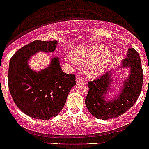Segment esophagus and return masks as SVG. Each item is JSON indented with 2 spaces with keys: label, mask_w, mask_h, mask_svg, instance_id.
<instances>
[{
  "label": "esophagus",
  "mask_w": 149,
  "mask_h": 149,
  "mask_svg": "<svg viewBox=\"0 0 149 149\" xmlns=\"http://www.w3.org/2000/svg\"><path fill=\"white\" fill-rule=\"evenodd\" d=\"M76 81H77V83H82V82L84 81V79L81 78L80 76H77V77H76Z\"/></svg>",
  "instance_id": "1"
}]
</instances>
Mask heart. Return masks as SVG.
Wrapping results in <instances>:
<instances>
[{
	"instance_id": "heart-1",
	"label": "heart",
	"mask_w": 149,
	"mask_h": 149,
	"mask_svg": "<svg viewBox=\"0 0 149 149\" xmlns=\"http://www.w3.org/2000/svg\"><path fill=\"white\" fill-rule=\"evenodd\" d=\"M105 45L96 44L80 46L73 52L69 61L73 63L86 65V75L91 78L98 77L105 72L113 61V53Z\"/></svg>"
}]
</instances>
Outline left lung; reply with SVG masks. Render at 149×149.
Here are the masks:
<instances>
[{"mask_svg": "<svg viewBox=\"0 0 149 149\" xmlns=\"http://www.w3.org/2000/svg\"><path fill=\"white\" fill-rule=\"evenodd\" d=\"M125 67L130 68L129 77L124 81L118 95L111 100H106L112 80L111 72L88 83L86 106L97 119L109 120L119 117L131 109L138 99L143 86V72L140 55L133 48L128 49L127 56L119 68Z\"/></svg>", "mask_w": 149, "mask_h": 149, "instance_id": "1", "label": "left lung"}]
</instances>
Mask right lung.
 Wrapping results in <instances>:
<instances>
[{
	"label": "right lung",
	"instance_id": "right-lung-1",
	"mask_svg": "<svg viewBox=\"0 0 149 149\" xmlns=\"http://www.w3.org/2000/svg\"><path fill=\"white\" fill-rule=\"evenodd\" d=\"M58 41L35 40L20 48L9 61L8 85L16 106L32 118L49 120L62 110L75 75L64 73L59 58H54L46 69L35 72L27 64L38 52H52Z\"/></svg>",
	"mask_w": 149,
	"mask_h": 149
}]
</instances>
